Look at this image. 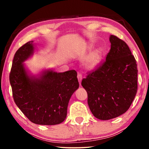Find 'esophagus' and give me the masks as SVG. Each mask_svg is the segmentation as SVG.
Returning <instances> with one entry per match:
<instances>
[{
	"mask_svg": "<svg viewBox=\"0 0 149 149\" xmlns=\"http://www.w3.org/2000/svg\"><path fill=\"white\" fill-rule=\"evenodd\" d=\"M77 79L78 81H79V84H81V79H82V75L81 74H77Z\"/></svg>",
	"mask_w": 149,
	"mask_h": 149,
	"instance_id": "1",
	"label": "esophagus"
}]
</instances>
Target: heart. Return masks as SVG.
<instances>
[{
	"label": "heart",
	"instance_id": "1",
	"mask_svg": "<svg viewBox=\"0 0 149 149\" xmlns=\"http://www.w3.org/2000/svg\"><path fill=\"white\" fill-rule=\"evenodd\" d=\"M102 59V51L100 50L92 52L85 60V65L88 68H93L99 64Z\"/></svg>",
	"mask_w": 149,
	"mask_h": 149
}]
</instances>
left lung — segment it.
Instances as JSON below:
<instances>
[{
	"label": "left lung",
	"mask_w": 149,
	"mask_h": 149,
	"mask_svg": "<svg viewBox=\"0 0 149 149\" xmlns=\"http://www.w3.org/2000/svg\"><path fill=\"white\" fill-rule=\"evenodd\" d=\"M110 42L106 60L88 72L81 81L92 114L102 120L124 114L137 91V62L129 47L113 35Z\"/></svg>",
	"instance_id": "obj_1"
}]
</instances>
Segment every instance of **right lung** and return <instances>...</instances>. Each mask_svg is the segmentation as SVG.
<instances>
[{"label":"right lung","mask_w":149,"mask_h":149,"mask_svg":"<svg viewBox=\"0 0 149 149\" xmlns=\"http://www.w3.org/2000/svg\"><path fill=\"white\" fill-rule=\"evenodd\" d=\"M32 42L22 45L14 54L9 76L14 100L31 122L59 124L66 118L70 97L79 87L77 72L48 70L39 78L29 77L22 63L33 52Z\"/></svg>","instance_id":"1"}]
</instances>
